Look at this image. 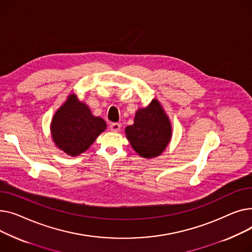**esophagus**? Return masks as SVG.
Returning <instances> with one entry per match:
<instances>
[{
	"instance_id": "1",
	"label": "esophagus",
	"mask_w": 252,
	"mask_h": 252,
	"mask_svg": "<svg viewBox=\"0 0 252 252\" xmlns=\"http://www.w3.org/2000/svg\"><path fill=\"white\" fill-rule=\"evenodd\" d=\"M110 129L113 131V132H119L120 129H121V125L119 123H112L110 125Z\"/></svg>"
}]
</instances>
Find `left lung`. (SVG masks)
I'll use <instances>...</instances> for the list:
<instances>
[{"mask_svg": "<svg viewBox=\"0 0 252 252\" xmlns=\"http://www.w3.org/2000/svg\"><path fill=\"white\" fill-rule=\"evenodd\" d=\"M126 135L134 151L145 158L158 157L165 151L172 129L157 99H153L147 108L137 111L134 124L126 128Z\"/></svg>", "mask_w": 252, "mask_h": 252, "instance_id": "left-lung-1", "label": "left lung"}]
</instances>
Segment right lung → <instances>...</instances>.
Instances as JSON below:
<instances>
[{"instance_id": "obj_1", "label": "right lung", "mask_w": 252, "mask_h": 252, "mask_svg": "<svg viewBox=\"0 0 252 252\" xmlns=\"http://www.w3.org/2000/svg\"><path fill=\"white\" fill-rule=\"evenodd\" d=\"M107 124L94 117L90 108L71 94L57 111L52 121V136L56 145L70 156H78L90 147L106 129Z\"/></svg>"}]
</instances>
